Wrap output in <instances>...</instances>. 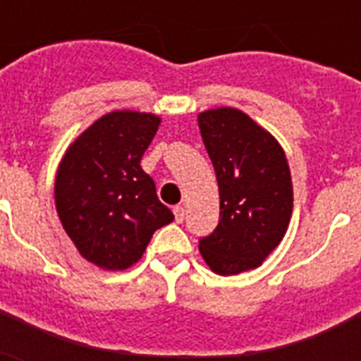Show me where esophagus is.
<instances>
[{
    "label": "esophagus",
    "instance_id": "obj_1",
    "mask_svg": "<svg viewBox=\"0 0 361 361\" xmlns=\"http://www.w3.org/2000/svg\"><path fill=\"white\" fill-rule=\"evenodd\" d=\"M174 215L176 223H183V219H185V209H183V206H174Z\"/></svg>",
    "mask_w": 361,
    "mask_h": 361
}]
</instances>
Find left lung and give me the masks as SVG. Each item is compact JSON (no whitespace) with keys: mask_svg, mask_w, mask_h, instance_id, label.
<instances>
[{"mask_svg":"<svg viewBox=\"0 0 361 361\" xmlns=\"http://www.w3.org/2000/svg\"><path fill=\"white\" fill-rule=\"evenodd\" d=\"M219 185V225L198 240L215 274L257 268L279 245L292 215V180L274 136L234 109L198 116Z\"/></svg>","mask_w":361,"mask_h":361,"instance_id":"left-lung-1","label":"left lung"}]
</instances>
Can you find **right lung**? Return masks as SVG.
I'll return each mask as SVG.
<instances>
[{
    "mask_svg": "<svg viewBox=\"0 0 361 361\" xmlns=\"http://www.w3.org/2000/svg\"><path fill=\"white\" fill-rule=\"evenodd\" d=\"M159 123L153 114L110 112L87 127L59 163V221L82 257L99 268L138 262L153 232L174 219L140 166Z\"/></svg>",
    "mask_w": 361,
    "mask_h": 361,
    "instance_id": "add662e5",
    "label": "right lung"
}]
</instances>
